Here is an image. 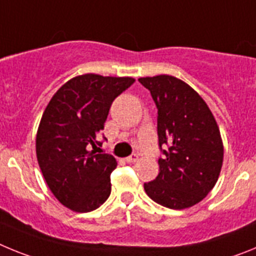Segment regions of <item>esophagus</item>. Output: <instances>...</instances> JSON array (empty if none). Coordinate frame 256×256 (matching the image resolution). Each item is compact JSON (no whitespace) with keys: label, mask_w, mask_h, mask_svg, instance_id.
<instances>
[{"label":"esophagus","mask_w":256,"mask_h":256,"mask_svg":"<svg viewBox=\"0 0 256 256\" xmlns=\"http://www.w3.org/2000/svg\"><path fill=\"white\" fill-rule=\"evenodd\" d=\"M138 160V155H136V154H132L130 156H128V158H126V162H136Z\"/></svg>","instance_id":"1"}]
</instances>
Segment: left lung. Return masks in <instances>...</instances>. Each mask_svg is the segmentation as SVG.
Wrapping results in <instances>:
<instances>
[{
	"mask_svg": "<svg viewBox=\"0 0 256 256\" xmlns=\"http://www.w3.org/2000/svg\"><path fill=\"white\" fill-rule=\"evenodd\" d=\"M138 82L150 91L158 108L162 154L159 174L144 183V191L169 209L194 206L212 191L220 173L223 144L218 124L200 94L180 79L156 76Z\"/></svg>",
	"mask_w": 256,
	"mask_h": 256,
	"instance_id": "8db88e82",
	"label": "left lung"
}]
</instances>
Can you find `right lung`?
Listing matches in <instances>:
<instances>
[{
    "label": "right lung",
    "mask_w": 256,
    "mask_h": 256,
    "mask_svg": "<svg viewBox=\"0 0 256 256\" xmlns=\"http://www.w3.org/2000/svg\"><path fill=\"white\" fill-rule=\"evenodd\" d=\"M133 83L130 76H76L58 88L42 115L38 164L52 194L73 212H92L110 196V174L118 162L94 148L102 144L98 134L112 101Z\"/></svg>",
    "instance_id": "right-lung-1"
}]
</instances>
